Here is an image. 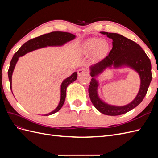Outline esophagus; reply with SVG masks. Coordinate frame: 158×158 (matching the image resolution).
I'll return each instance as SVG.
<instances>
[{
  "instance_id": "esophagus-1",
  "label": "esophagus",
  "mask_w": 158,
  "mask_h": 158,
  "mask_svg": "<svg viewBox=\"0 0 158 158\" xmlns=\"http://www.w3.org/2000/svg\"><path fill=\"white\" fill-rule=\"evenodd\" d=\"M88 71L87 69H85V68H81L80 69H79L78 70V74L79 76L82 75L83 74H88Z\"/></svg>"
}]
</instances>
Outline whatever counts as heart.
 <instances>
[{
  "instance_id": "obj_1",
  "label": "heart",
  "mask_w": 158,
  "mask_h": 158,
  "mask_svg": "<svg viewBox=\"0 0 158 158\" xmlns=\"http://www.w3.org/2000/svg\"><path fill=\"white\" fill-rule=\"evenodd\" d=\"M108 45L106 42L97 38H90L84 43L83 51L85 54L90 55L94 52L95 56H100L107 51Z\"/></svg>"
}]
</instances>
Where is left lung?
I'll return each instance as SVG.
<instances>
[{
  "mask_svg": "<svg viewBox=\"0 0 158 158\" xmlns=\"http://www.w3.org/2000/svg\"><path fill=\"white\" fill-rule=\"evenodd\" d=\"M100 33L107 35L108 37L112 39L113 48L106 58L90 67V74L92 78L91 79L88 88L89 98L94 107L102 113L111 116L120 115L130 111L144 99L152 78L151 62L145 51L136 42L118 33L105 31ZM112 65L116 67L122 65L131 66L141 76V84L139 92L131 104L123 107L109 106L103 102L97 95L98 83L94 77Z\"/></svg>",
  "mask_w": 158,
  "mask_h": 158,
  "instance_id": "8db88e82",
  "label": "left lung"
}]
</instances>
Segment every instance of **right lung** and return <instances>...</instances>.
<instances>
[{"instance_id": "add662e5", "label": "right lung", "mask_w": 158, "mask_h": 158, "mask_svg": "<svg viewBox=\"0 0 158 158\" xmlns=\"http://www.w3.org/2000/svg\"><path fill=\"white\" fill-rule=\"evenodd\" d=\"M75 38V35L72 34V33L68 32H63V31H52L49 33H46V34L40 35L39 37H37L35 38L27 41L23 44L20 49L18 50L14 55L13 56L12 59L10 61V67H9L8 71V75L9 81H10V86L12 91V75L13 70L15 67V65L18 60V58L20 56H22L26 54L27 52L32 51L33 50H36L37 49L42 48V47H45L47 46H60L63 45L65 43L68 42L69 41L73 40ZM77 73L75 72L69 78L65 79L63 83L61 84V88H60V103L59 104L58 107H57L53 111H52L48 114H45V116L50 115V114H53L59 110L63 107V104L65 101L66 98V88L68 85L73 82L77 78Z\"/></svg>"}]
</instances>
